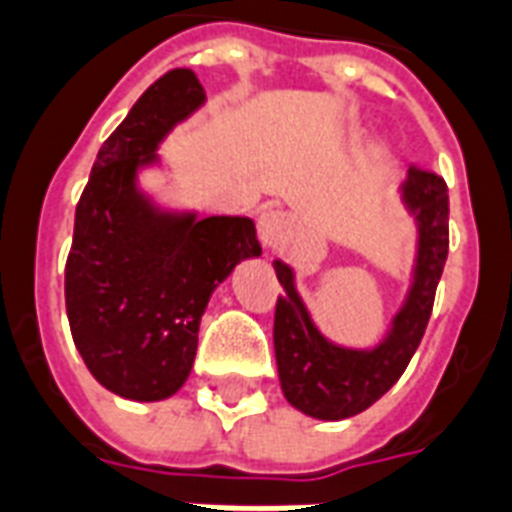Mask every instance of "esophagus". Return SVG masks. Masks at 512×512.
I'll list each match as a JSON object with an SVG mask.
<instances>
[{
	"instance_id": "1",
	"label": "esophagus",
	"mask_w": 512,
	"mask_h": 512,
	"mask_svg": "<svg viewBox=\"0 0 512 512\" xmlns=\"http://www.w3.org/2000/svg\"><path fill=\"white\" fill-rule=\"evenodd\" d=\"M290 217H287L285 211H279V208H271V211H263L260 219H257V236L260 241L268 246V249H276V246H282L290 238Z\"/></svg>"
}]
</instances>
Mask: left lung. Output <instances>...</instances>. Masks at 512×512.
<instances>
[{"label":"left lung","mask_w":512,"mask_h":512,"mask_svg":"<svg viewBox=\"0 0 512 512\" xmlns=\"http://www.w3.org/2000/svg\"><path fill=\"white\" fill-rule=\"evenodd\" d=\"M401 200L418 225V257L410 293L391 331L372 350H350L325 339L295 290L293 268L274 260L279 295L274 350L285 399L309 418L344 420L369 410L399 380L429 325L434 293L448 260V184L431 170L410 168Z\"/></svg>","instance_id":"left-lung-1"}]
</instances>
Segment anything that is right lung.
<instances>
[{
	"label": "right lung",
	"instance_id": "add662e5",
	"mask_svg": "<svg viewBox=\"0 0 512 512\" xmlns=\"http://www.w3.org/2000/svg\"><path fill=\"white\" fill-rule=\"evenodd\" d=\"M203 102L187 67L151 83L102 143L75 208L64 268L70 331L94 380L124 399L179 391L211 293L241 260L263 252L249 217L162 211L138 189V170L160 160L165 135Z\"/></svg>",
	"mask_w": 512,
	"mask_h": 512
}]
</instances>
